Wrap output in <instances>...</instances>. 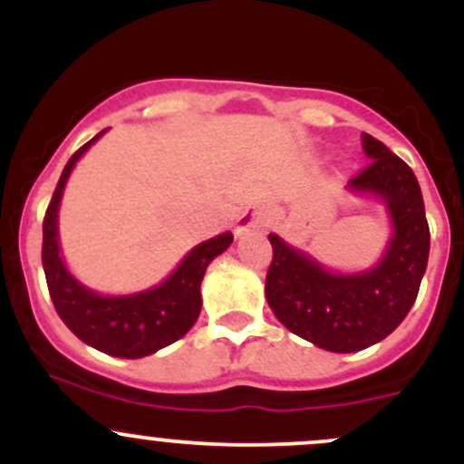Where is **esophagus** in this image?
Returning a JSON list of instances; mask_svg holds the SVG:
<instances>
[{
  "instance_id": "34e87169",
  "label": "esophagus",
  "mask_w": 464,
  "mask_h": 464,
  "mask_svg": "<svg viewBox=\"0 0 464 464\" xmlns=\"http://www.w3.org/2000/svg\"><path fill=\"white\" fill-rule=\"evenodd\" d=\"M269 219H271V210L266 208V206H256V208L246 210V213L237 219L236 233L237 236H245V233L251 231V228L266 227V224H269Z\"/></svg>"
}]
</instances>
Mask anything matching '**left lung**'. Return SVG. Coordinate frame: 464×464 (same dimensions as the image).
Instances as JSON below:
<instances>
[{
    "mask_svg": "<svg viewBox=\"0 0 464 464\" xmlns=\"http://www.w3.org/2000/svg\"><path fill=\"white\" fill-rule=\"evenodd\" d=\"M366 168L345 190L386 206L391 237L368 269L336 271L269 233L274 260L265 296L276 319L330 353H357L386 339L418 298L429 260V224L413 170L371 134H362Z\"/></svg>",
    "mask_w": 464,
    "mask_h": 464,
    "instance_id": "obj_1",
    "label": "left lung"
}]
</instances>
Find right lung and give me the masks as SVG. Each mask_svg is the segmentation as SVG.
Wrapping results in <instances>:
<instances>
[{"label": "right lung", "instance_id": "obj_1", "mask_svg": "<svg viewBox=\"0 0 464 464\" xmlns=\"http://www.w3.org/2000/svg\"><path fill=\"white\" fill-rule=\"evenodd\" d=\"M107 130L82 145L64 166L55 186L53 199L46 208L42 265L51 301L64 325L92 348L121 359H141L175 343L198 321L202 310V280L208 265L231 246L233 233L224 231L210 240L199 242L181 258L179 265L152 287L132 294H101L87 287L69 271L60 249L58 215L64 186L82 154Z\"/></svg>", "mask_w": 464, "mask_h": 464}]
</instances>
